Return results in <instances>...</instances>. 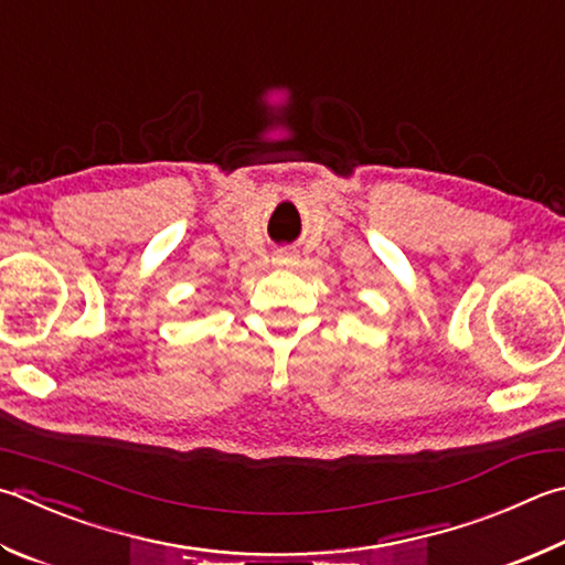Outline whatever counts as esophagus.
Returning a JSON list of instances; mask_svg holds the SVG:
<instances>
[{
    "label": "esophagus",
    "mask_w": 565,
    "mask_h": 565,
    "mask_svg": "<svg viewBox=\"0 0 565 565\" xmlns=\"http://www.w3.org/2000/svg\"><path fill=\"white\" fill-rule=\"evenodd\" d=\"M274 262H276V264H281V266H289V264H294V262H296V256H294L291 252H276Z\"/></svg>",
    "instance_id": "1"
}]
</instances>
